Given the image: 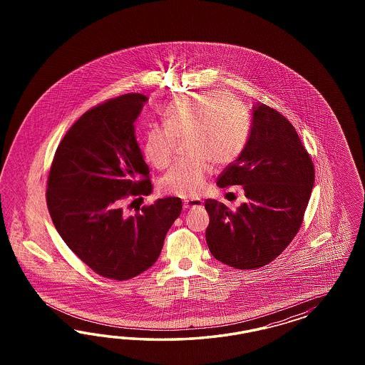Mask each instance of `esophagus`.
Returning a JSON list of instances; mask_svg holds the SVG:
<instances>
[{"mask_svg":"<svg viewBox=\"0 0 365 365\" xmlns=\"http://www.w3.org/2000/svg\"><path fill=\"white\" fill-rule=\"evenodd\" d=\"M203 206L202 199H185L183 200V207L186 210H192V209H200Z\"/></svg>","mask_w":365,"mask_h":365,"instance_id":"obj_1","label":"esophagus"}]
</instances>
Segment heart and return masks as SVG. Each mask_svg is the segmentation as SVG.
Returning <instances> with one entry per match:
<instances>
[{
	"instance_id": "b5f03b06",
	"label": "heart",
	"mask_w": 365,
	"mask_h": 365,
	"mask_svg": "<svg viewBox=\"0 0 365 365\" xmlns=\"http://www.w3.org/2000/svg\"><path fill=\"white\" fill-rule=\"evenodd\" d=\"M163 125H155L144 138L145 159L166 168L174 158L178 140L186 139L194 156L173 167L160 182L165 194L179 198L199 195L210 175L211 163L223 167L234 162L249 138V120L242 108L220 91L186 95L173 100L162 113Z\"/></svg>"
}]
</instances>
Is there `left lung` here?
<instances>
[{
	"label": "left lung",
	"mask_w": 365,
	"mask_h": 365,
	"mask_svg": "<svg viewBox=\"0 0 365 365\" xmlns=\"http://www.w3.org/2000/svg\"><path fill=\"white\" fill-rule=\"evenodd\" d=\"M313 183L314 167L294 127L278 110L253 106L246 145L217 182L243 186L247 200L235 212L206 200L211 255L243 270L272 262L299 232Z\"/></svg>",
	"instance_id": "left-lung-1"
}]
</instances>
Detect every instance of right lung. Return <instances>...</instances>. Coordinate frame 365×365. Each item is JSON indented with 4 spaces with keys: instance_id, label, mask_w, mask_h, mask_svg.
I'll return each mask as SVG.
<instances>
[{
    "instance_id": "add662e5",
    "label": "right lung",
    "mask_w": 365,
    "mask_h": 365,
    "mask_svg": "<svg viewBox=\"0 0 365 365\" xmlns=\"http://www.w3.org/2000/svg\"><path fill=\"white\" fill-rule=\"evenodd\" d=\"M147 101L128 93L86 112L58 144L48 178V210L63 241L93 272L118 281L154 265L182 211L180 198L168 197L123 212L127 197L153 192L133 125Z\"/></svg>"
}]
</instances>
